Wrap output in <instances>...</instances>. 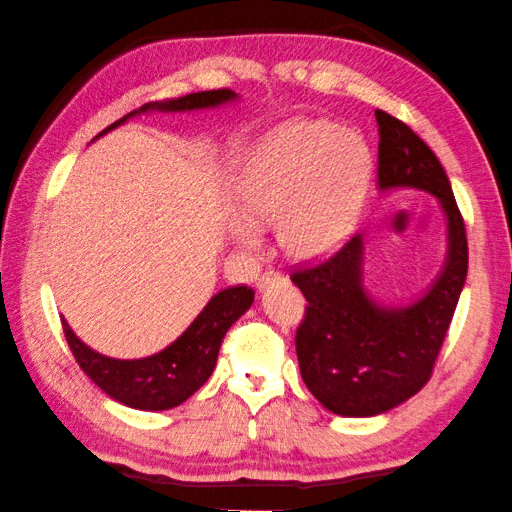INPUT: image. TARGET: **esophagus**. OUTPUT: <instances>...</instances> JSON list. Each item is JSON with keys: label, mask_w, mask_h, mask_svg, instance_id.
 <instances>
[{"label": "esophagus", "mask_w": 512, "mask_h": 512, "mask_svg": "<svg viewBox=\"0 0 512 512\" xmlns=\"http://www.w3.org/2000/svg\"><path fill=\"white\" fill-rule=\"evenodd\" d=\"M283 276L276 272V270H272V267H267V270L258 276V290H265L267 286H270V283H274V281H281Z\"/></svg>", "instance_id": "34e87169"}]
</instances>
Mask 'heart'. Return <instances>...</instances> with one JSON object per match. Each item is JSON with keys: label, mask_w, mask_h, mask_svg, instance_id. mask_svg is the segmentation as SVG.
Listing matches in <instances>:
<instances>
[{"label": "heart", "mask_w": 512, "mask_h": 512, "mask_svg": "<svg viewBox=\"0 0 512 512\" xmlns=\"http://www.w3.org/2000/svg\"><path fill=\"white\" fill-rule=\"evenodd\" d=\"M372 152L356 131L301 120L272 131L254 149L240 181L245 213L231 215L242 247L261 245L255 222L279 220V242L295 261H317L345 245L363 213Z\"/></svg>", "instance_id": "heart-1"}]
</instances>
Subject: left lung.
Listing matches in <instances>:
<instances>
[{
  "label": "left lung",
  "mask_w": 512,
  "mask_h": 512,
  "mask_svg": "<svg viewBox=\"0 0 512 512\" xmlns=\"http://www.w3.org/2000/svg\"><path fill=\"white\" fill-rule=\"evenodd\" d=\"M379 190H420L438 199L447 226L445 263L420 295L385 304L365 286V233L338 254L292 274L308 301L297 331L306 388L342 417H374L404 404L429 381L467 279L465 224L445 167L417 133L383 111Z\"/></svg>",
  "instance_id": "obj_1"
}]
</instances>
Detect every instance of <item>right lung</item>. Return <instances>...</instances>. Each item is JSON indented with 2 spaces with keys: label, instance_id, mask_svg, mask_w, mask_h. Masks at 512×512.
Returning <instances> with one entry per match:
<instances>
[{
  "label": "right lung",
  "instance_id": "add662e5",
  "mask_svg": "<svg viewBox=\"0 0 512 512\" xmlns=\"http://www.w3.org/2000/svg\"><path fill=\"white\" fill-rule=\"evenodd\" d=\"M236 99H240L238 92L224 88L192 92V95L170 99V102H152L113 122L97 138L122 127L131 117L145 113L208 111V108H220ZM251 304H254V290L247 286L220 290L208 299L201 313L172 345L147 358H111L99 354L70 329L65 317H61V322L67 345H70L79 367L108 397L136 410H170L181 406L208 381V376L215 370L222 338L231 329V324L249 311Z\"/></svg>",
  "mask_w": 512,
  "mask_h": 512
}]
</instances>
